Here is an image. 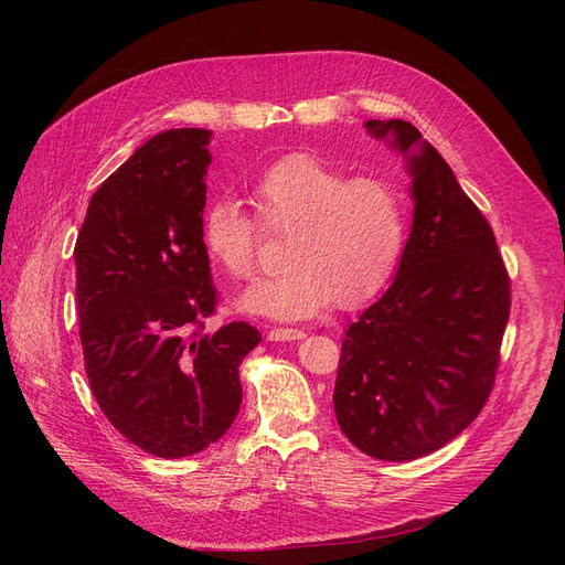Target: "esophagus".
<instances>
[{"label": "esophagus", "mask_w": 565, "mask_h": 565, "mask_svg": "<svg viewBox=\"0 0 565 565\" xmlns=\"http://www.w3.org/2000/svg\"><path fill=\"white\" fill-rule=\"evenodd\" d=\"M301 337H303V330H299V328H273V330H268L270 341H295V339H301Z\"/></svg>", "instance_id": "obj_1"}]
</instances>
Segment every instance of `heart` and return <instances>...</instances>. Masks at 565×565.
Returning <instances> with one entry per match:
<instances>
[{"label":"heart","instance_id":"1","mask_svg":"<svg viewBox=\"0 0 565 565\" xmlns=\"http://www.w3.org/2000/svg\"><path fill=\"white\" fill-rule=\"evenodd\" d=\"M254 212L235 198H216L202 216V243L233 278L259 270L264 231L287 235L276 278L237 299L247 313L278 320L313 318L334 301L372 299L396 273L409 235L401 185L384 177H351L313 156H287L252 183Z\"/></svg>","mask_w":565,"mask_h":565}]
</instances>
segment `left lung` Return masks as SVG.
<instances>
[{
	"label": "left lung",
	"instance_id": "obj_1",
	"mask_svg": "<svg viewBox=\"0 0 565 565\" xmlns=\"http://www.w3.org/2000/svg\"><path fill=\"white\" fill-rule=\"evenodd\" d=\"M393 134L409 156L413 233L396 278L341 341L334 415L353 446L386 461L429 455L459 436L490 398L511 309V280L488 218L450 164L405 119Z\"/></svg>",
	"mask_w": 565,
	"mask_h": 565
}]
</instances>
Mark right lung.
I'll return each instance as SVG.
<instances>
[{
	"label": "right lung",
	"mask_w": 565,
	"mask_h": 565,
	"mask_svg": "<svg viewBox=\"0 0 565 565\" xmlns=\"http://www.w3.org/2000/svg\"><path fill=\"white\" fill-rule=\"evenodd\" d=\"M207 129H169L89 200L75 243L79 341L100 413L148 455L210 448L241 409L243 358L259 344L235 320L204 334L216 287L202 243Z\"/></svg>",
	"instance_id": "add662e5"
}]
</instances>
